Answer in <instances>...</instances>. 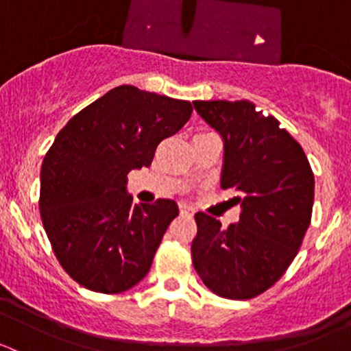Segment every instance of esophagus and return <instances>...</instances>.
<instances>
[{"mask_svg": "<svg viewBox=\"0 0 351 351\" xmlns=\"http://www.w3.org/2000/svg\"><path fill=\"white\" fill-rule=\"evenodd\" d=\"M180 212H182L183 215H193L195 214V208L189 204H180Z\"/></svg>", "mask_w": 351, "mask_h": 351, "instance_id": "obj_1", "label": "esophagus"}]
</instances>
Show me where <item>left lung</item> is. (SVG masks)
<instances>
[{"label":"left lung","mask_w":351,"mask_h":351,"mask_svg":"<svg viewBox=\"0 0 351 351\" xmlns=\"http://www.w3.org/2000/svg\"><path fill=\"white\" fill-rule=\"evenodd\" d=\"M222 137L221 186L234 189L239 221L197 212L192 258L198 277L226 299H251L270 289L295 258L314 204V175L302 147L275 117L251 101H193Z\"/></svg>","instance_id":"left-lung-1"}]
</instances>
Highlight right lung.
Wrapping results in <instances>:
<instances>
[{
  "label": "right lung",
  "mask_w": 351,
  "mask_h": 351,
  "mask_svg": "<svg viewBox=\"0 0 351 351\" xmlns=\"http://www.w3.org/2000/svg\"><path fill=\"white\" fill-rule=\"evenodd\" d=\"M192 104L122 84L74 115L40 169V215L62 268L86 289L119 293L139 284L178 205L134 204L127 175L151 166Z\"/></svg>",
  "instance_id": "obj_1"
}]
</instances>
